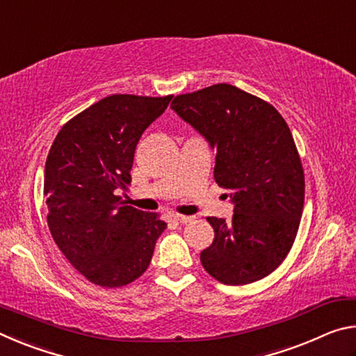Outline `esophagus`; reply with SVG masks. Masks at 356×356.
Segmentation results:
<instances>
[{
  "label": "esophagus",
  "instance_id": "34e87169",
  "mask_svg": "<svg viewBox=\"0 0 356 356\" xmlns=\"http://www.w3.org/2000/svg\"><path fill=\"white\" fill-rule=\"evenodd\" d=\"M174 218H176L179 222H184V225H186V222H191L193 220H195V216H191V215H180V213H174Z\"/></svg>",
  "mask_w": 356,
  "mask_h": 356
}]
</instances>
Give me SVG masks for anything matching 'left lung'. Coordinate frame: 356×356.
<instances>
[{"label": "left lung", "mask_w": 356, "mask_h": 356, "mask_svg": "<svg viewBox=\"0 0 356 356\" xmlns=\"http://www.w3.org/2000/svg\"><path fill=\"white\" fill-rule=\"evenodd\" d=\"M171 108L216 150L213 176L234 202L229 221L207 218L215 238L202 267L227 286L265 278L291 251L303 213L305 174L289 125L268 102L226 83L177 95Z\"/></svg>", "instance_id": "obj_1"}]
</instances>
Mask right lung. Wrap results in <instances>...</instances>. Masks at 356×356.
I'll use <instances>...</instances> for the list:
<instances>
[{
    "mask_svg": "<svg viewBox=\"0 0 356 356\" xmlns=\"http://www.w3.org/2000/svg\"><path fill=\"white\" fill-rule=\"evenodd\" d=\"M172 99L114 94L63 125L45 163L51 237L88 281L122 287L146 272L166 222L127 206L136 144Z\"/></svg>",
    "mask_w": 356,
    "mask_h": 356,
    "instance_id": "add662e5",
    "label": "right lung"
}]
</instances>
